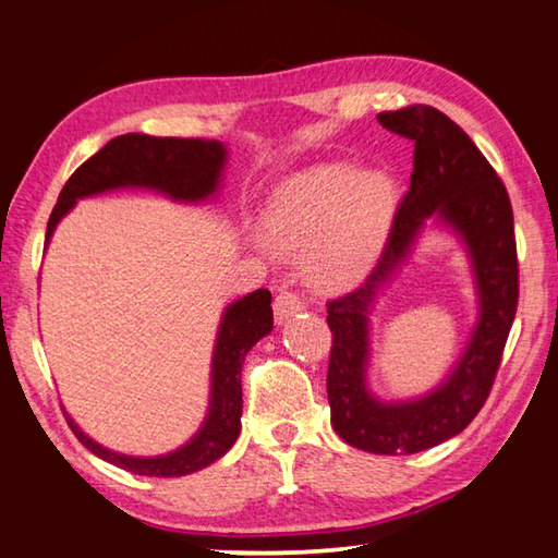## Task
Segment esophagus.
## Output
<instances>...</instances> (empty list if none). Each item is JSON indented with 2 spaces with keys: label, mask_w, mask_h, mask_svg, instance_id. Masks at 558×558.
Segmentation results:
<instances>
[{
  "label": "esophagus",
  "mask_w": 558,
  "mask_h": 558,
  "mask_svg": "<svg viewBox=\"0 0 558 558\" xmlns=\"http://www.w3.org/2000/svg\"><path fill=\"white\" fill-rule=\"evenodd\" d=\"M304 310V302L298 292L292 290H280L276 294V302H272V312H276V322L282 324L286 319H290V316H294L298 312Z\"/></svg>",
  "instance_id": "esophagus-1"
}]
</instances>
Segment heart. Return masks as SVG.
Listing matches in <instances>:
<instances>
[{
    "instance_id": "b5f03b06",
    "label": "heart",
    "mask_w": 558,
    "mask_h": 558,
    "mask_svg": "<svg viewBox=\"0 0 558 558\" xmlns=\"http://www.w3.org/2000/svg\"><path fill=\"white\" fill-rule=\"evenodd\" d=\"M395 203V183L385 173L319 163L272 193L264 213L266 242L280 256H304L312 286L348 290L377 264Z\"/></svg>"
}]
</instances>
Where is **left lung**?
Returning <instances> with one entry per match:
<instances>
[{
    "label": "left lung",
    "instance_id": "8db88e82",
    "mask_svg": "<svg viewBox=\"0 0 558 558\" xmlns=\"http://www.w3.org/2000/svg\"><path fill=\"white\" fill-rule=\"evenodd\" d=\"M381 128L416 142L413 173L379 264L357 290L331 300L329 391L331 425L341 438L373 454H413L462 433L486 403L518 312V248L504 181L464 130L433 106L379 113ZM438 216L473 258L480 322L461 363L421 400L385 404L368 395L364 373L376 290L410 253L424 220Z\"/></svg>",
    "mask_w": 558,
    "mask_h": 558
}]
</instances>
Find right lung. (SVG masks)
<instances>
[{
  "label": "right lung",
  "instance_id": "1",
  "mask_svg": "<svg viewBox=\"0 0 558 558\" xmlns=\"http://www.w3.org/2000/svg\"><path fill=\"white\" fill-rule=\"evenodd\" d=\"M227 149L217 140L149 137L128 133L113 137L76 169L52 207L46 242L74 203L113 189H155L173 201L198 203L220 185ZM272 331L270 292L256 290L229 304L222 314L213 355L210 409L201 430L179 450L161 457H128L106 450L84 435L70 416L68 423L86 450L140 476H185L213 464L234 445L242 430V365L246 353Z\"/></svg>",
  "mask_w": 558,
  "mask_h": 558
}]
</instances>
